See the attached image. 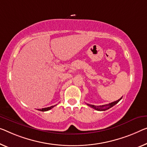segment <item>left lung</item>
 <instances>
[{
	"label": "left lung",
	"instance_id": "obj_1",
	"mask_svg": "<svg viewBox=\"0 0 147 147\" xmlns=\"http://www.w3.org/2000/svg\"><path fill=\"white\" fill-rule=\"evenodd\" d=\"M121 98H122V97L119 99H118V100L114 101V102H111V103H109V104H108V105H102V106H94V105H89V104H87V105L89 106V107L93 108V109L98 110V111H105V110H107L108 109H109V108H112V107H114V106L115 105H116V104L118 103Z\"/></svg>",
	"mask_w": 147,
	"mask_h": 147
}]
</instances>
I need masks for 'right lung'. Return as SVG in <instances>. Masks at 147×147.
I'll return each mask as SVG.
<instances>
[{
    "instance_id": "1",
    "label": "right lung",
    "mask_w": 147,
    "mask_h": 147,
    "mask_svg": "<svg viewBox=\"0 0 147 147\" xmlns=\"http://www.w3.org/2000/svg\"><path fill=\"white\" fill-rule=\"evenodd\" d=\"M56 105H54V106H52V107H47V108H42V109H38V110H39V111H42V112H45V111H48V110H51L53 108V107H55Z\"/></svg>"
}]
</instances>
